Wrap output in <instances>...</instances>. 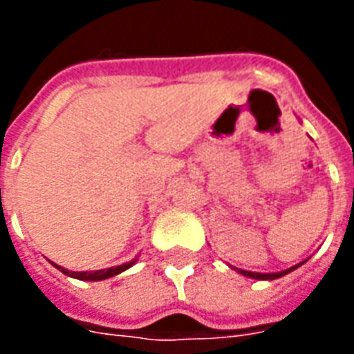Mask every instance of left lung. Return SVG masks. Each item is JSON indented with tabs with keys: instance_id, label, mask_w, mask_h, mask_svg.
<instances>
[{
	"instance_id": "8db88e82",
	"label": "left lung",
	"mask_w": 354,
	"mask_h": 354,
	"mask_svg": "<svg viewBox=\"0 0 354 354\" xmlns=\"http://www.w3.org/2000/svg\"><path fill=\"white\" fill-rule=\"evenodd\" d=\"M296 267H299V266L290 267V269H286V271H281V273H252V271H245V269H239V273L246 274V277H252V279H261V281H271V279H279V277H282V274H286V273H290V271H294Z\"/></svg>"
}]
</instances>
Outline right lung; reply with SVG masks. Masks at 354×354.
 <instances>
[{"label":"right lung","instance_id":"add662e5","mask_svg":"<svg viewBox=\"0 0 354 354\" xmlns=\"http://www.w3.org/2000/svg\"><path fill=\"white\" fill-rule=\"evenodd\" d=\"M134 261L131 263H123V266H117V267H109V269H100V271H94V273H73V271H68V269H62V267H58V269H62V273L70 274L73 279H80V281H104V279H109V277H113V274L123 273L124 269H129Z\"/></svg>","mask_w":354,"mask_h":354}]
</instances>
